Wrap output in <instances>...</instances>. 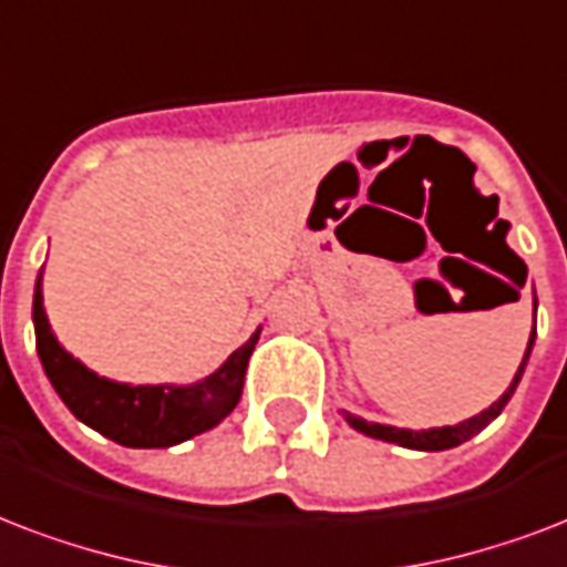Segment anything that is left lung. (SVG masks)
<instances>
[{"mask_svg":"<svg viewBox=\"0 0 567 567\" xmlns=\"http://www.w3.org/2000/svg\"><path fill=\"white\" fill-rule=\"evenodd\" d=\"M535 293V288H533ZM533 306L538 309V300H533ZM533 344H535V321H533V336H529V344H526V353H524V362L517 365L514 371L512 383L505 389L503 395L485 408L482 413H475V416L464 419V422H457V425H443V427H422V431H413V427H395V425H383V422H365L362 416L351 413V410H341V416L344 422L353 427V431H360L365 437H374V440H383V443H395V446H404V449H416V452H446V449H455L461 443H466L470 437H475L478 431H485L491 422H494L503 408L512 401L514 389L520 383L526 371V362H529V353H533Z\"/></svg>","mask_w":567,"mask_h":567,"instance_id":"1","label":"left lung"}]
</instances>
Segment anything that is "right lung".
I'll use <instances>...</instances> for the list:
<instances>
[{
	"label": "right lung",
	"instance_id": "1",
	"mask_svg": "<svg viewBox=\"0 0 567 567\" xmlns=\"http://www.w3.org/2000/svg\"><path fill=\"white\" fill-rule=\"evenodd\" d=\"M41 274L34 282L32 323L34 348L47 378L82 425L94 427L112 443L130 449H168L205 434L237 408L249 357L261 327L216 371L196 383H118L101 378L85 362L68 353L50 330L43 312Z\"/></svg>",
	"mask_w": 567,
	"mask_h": 567
}]
</instances>
